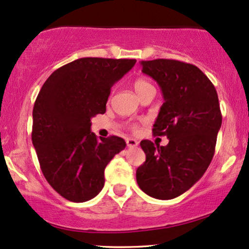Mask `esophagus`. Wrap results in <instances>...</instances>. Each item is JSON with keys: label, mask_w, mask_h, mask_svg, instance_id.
<instances>
[{"label": "esophagus", "mask_w": 249, "mask_h": 249, "mask_svg": "<svg viewBox=\"0 0 249 249\" xmlns=\"http://www.w3.org/2000/svg\"><path fill=\"white\" fill-rule=\"evenodd\" d=\"M126 143H127V146L128 147H135V146H138V141L135 140V139H132V138H128V139L126 140Z\"/></svg>", "instance_id": "esophagus-1"}]
</instances>
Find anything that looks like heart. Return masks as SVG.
<instances>
[{"label":"heart","instance_id":"obj_1","mask_svg":"<svg viewBox=\"0 0 249 249\" xmlns=\"http://www.w3.org/2000/svg\"><path fill=\"white\" fill-rule=\"evenodd\" d=\"M133 87H134L135 92H137V94L140 97L142 96L143 94H146L147 92H150V90H155V88H154L153 84L150 83V81L148 80L147 78H143V77L137 78V79L133 81ZM132 128L135 130V128H137V125H132Z\"/></svg>","mask_w":249,"mask_h":249}]
</instances>
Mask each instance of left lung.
Here are the masks:
<instances>
[{
    "label": "left lung",
    "instance_id": "obj_1",
    "mask_svg": "<svg viewBox=\"0 0 249 249\" xmlns=\"http://www.w3.org/2000/svg\"><path fill=\"white\" fill-rule=\"evenodd\" d=\"M141 65L164 97L153 134L166 135L169 143L141 141L146 161L137 169V181L149 196L175 199L190 190L212 162L222 125L218 95L208 77L190 63L159 58Z\"/></svg>",
    "mask_w": 249,
    "mask_h": 249
}]
</instances>
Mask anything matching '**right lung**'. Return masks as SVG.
Returning a JSON list of instances; mask_svg holds the SVG:
<instances>
[{
  "instance_id": "right-lung-1",
  "label": "right lung",
  "mask_w": 249,
  "mask_h": 249,
  "mask_svg": "<svg viewBox=\"0 0 249 249\" xmlns=\"http://www.w3.org/2000/svg\"><path fill=\"white\" fill-rule=\"evenodd\" d=\"M135 59L84 57L53 72L33 108L32 142L49 185L72 202H85L105 186V169L126 146L123 138H100L90 119L105 114L112 85Z\"/></svg>"
}]
</instances>
